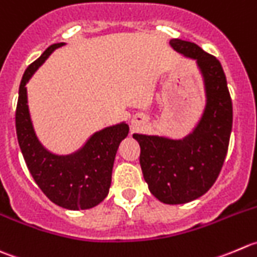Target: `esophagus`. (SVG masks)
<instances>
[{"mask_svg":"<svg viewBox=\"0 0 257 257\" xmlns=\"http://www.w3.org/2000/svg\"><path fill=\"white\" fill-rule=\"evenodd\" d=\"M139 118H141V117H139ZM134 125H135V123H134Z\"/></svg>","mask_w":257,"mask_h":257,"instance_id":"1","label":"esophagus"}]
</instances>
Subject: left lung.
<instances>
[{
    "label": "left lung",
    "instance_id": "8db88e82",
    "mask_svg": "<svg viewBox=\"0 0 257 257\" xmlns=\"http://www.w3.org/2000/svg\"><path fill=\"white\" fill-rule=\"evenodd\" d=\"M176 52L196 61L205 90V107L196 126L182 139L134 134L141 147L140 165L150 192L159 201H194L214 185L221 171L232 128V102L222 66L196 43L170 40Z\"/></svg>",
    "mask_w": 257,
    "mask_h": 257
}]
</instances>
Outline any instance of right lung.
<instances>
[{
  "label": "right lung",
  "instance_id": "add662e5",
  "mask_svg": "<svg viewBox=\"0 0 257 257\" xmlns=\"http://www.w3.org/2000/svg\"><path fill=\"white\" fill-rule=\"evenodd\" d=\"M65 45H51L25 71L17 101L16 134L27 169L43 194L53 204L77 211L92 209L108 195L116 152L130 128L125 121L107 126L67 155L55 154L43 146L30 115L26 85L48 56Z\"/></svg>",
  "mask_w": 257,
  "mask_h": 257
}]
</instances>
